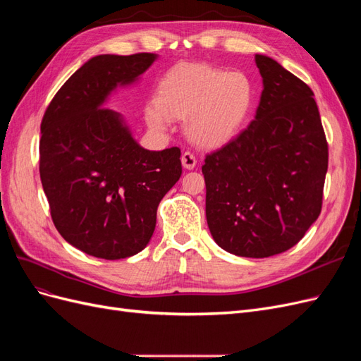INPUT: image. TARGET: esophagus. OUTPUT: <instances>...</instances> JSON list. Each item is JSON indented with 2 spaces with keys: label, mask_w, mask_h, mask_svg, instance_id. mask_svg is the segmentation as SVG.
<instances>
[{
  "label": "esophagus",
  "mask_w": 361,
  "mask_h": 361,
  "mask_svg": "<svg viewBox=\"0 0 361 361\" xmlns=\"http://www.w3.org/2000/svg\"><path fill=\"white\" fill-rule=\"evenodd\" d=\"M180 161H182L183 169L187 170H192L195 167V164H197V159H195V157L191 154V152H183Z\"/></svg>",
  "instance_id": "1"
}]
</instances>
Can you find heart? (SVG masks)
<instances>
[{
	"mask_svg": "<svg viewBox=\"0 0 361 361\" xmlns=\"http://www.w3.org/2000/svg\"><path fill=\"white\" fill-rule=\"evenodd\" d=\"M256 89L250 76L211 64H183L162 76L158 97L146 104L147 125L166 129L170 118L187 120L192 143L216 147L232 140L255 104Z\"/></svg>",
	"mask_w": 361,
	"mask_h": 361,
	"instance_id": "heart-1",
	"label": "heart"
}]
</instances>
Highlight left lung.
<instances>
[{
	"mask_svg": "<svg viewBox=\"0 0 361 361\" xmlns=\"http://www.w3.org/2000/svg\"><path fill=\"white\" fill-rule=\"evenodd\" d=\"M264 90L255 120L207 155L206 220L214 241L241 257H269L318 220L329 145L310 87L256 54Z\"/></svg>",
	"mask_w": 361,
	"mask_h": 361,
	"instance_id": "obj_1",
	"label": "left lung"
}]
</instances>
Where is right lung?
<instances>
[{
	"mask_svg": "<svg viewBox=\"0 0 361 361\" xmlns=\"http://www.w3.org/2000/svg\"><path fill=\"white\" fill-rule=\"evenodd\" d=\"M157 59H90L43 116L42 187L59 233L85 255L117 260L140 253L154 235L159 202L182 174L179 147H141L123 116L105 108L117 87L135 84Z\"/></svg>",
	"mask_w": 361,
	"mask_h": 361,
	"instance_id": "add662e5",
	"label": "right lung"
}]
</instances>
